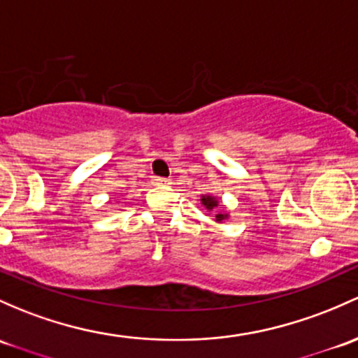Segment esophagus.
Listing matches in <instances>:
<instances>
[{"label": "esophagus", "mask_w": 358, "mask_h": 358, "mask_svg": "<svg viewBox=\"0 0 358 358\" xmlns=\"http://www.w3.org/2000/svg\"><path fill=\"white\" fill-rule=\"evenodd\" d=\"M156 185L169 187V185H171V180H169V178H156Z\"/></svg>", "instance_id": "34e87169"}]
</instances>
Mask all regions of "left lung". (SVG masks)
Instances as JSON below:
<instances>
[{
    "label": "left lung",
    "mask_w": 358,
    "mask_h": 358,
    "mask_svg": "<svg viewBox=\"0 0 358 358\" xmlns=\"http://www.w3.org/2000/svg\"><path fill=\"white\" fill-rule=\"evenodd\" d=\"M201 204H202V208L206 209V213L213 214L214 221H216V223H223L224 220H228V217H229L228 213H221L220 199L214 197V195H210V194L201 195Z\"/></svg>",
    "instance_id": "8db88e82"
}]
</instances>
